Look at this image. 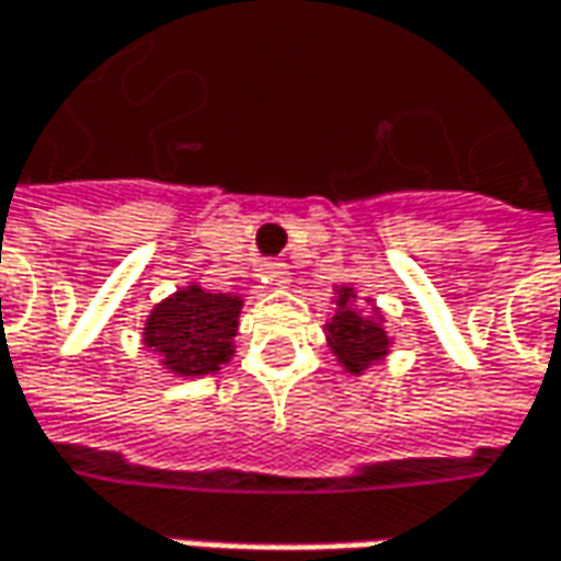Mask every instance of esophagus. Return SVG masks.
Listing matches in <instances>:
<instances>
[{
    "instance_id": "obj_1",
    "label": "esophagus",
    "mask_w": 561,
    "mask_h": 561,
    "mask_svg": "<svg viewBox=\"0 0 561 561\" xmlns=\"http://www.w3.org/2000/svg\"><path fill=\"white\" fill-rule=\"evenodd\" d=\"M262 280L271 284V287H284V284L290 280V265L280 262V259H271V262L262 265Z\"/></svg>"
}]
</instances>
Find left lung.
Instances as JSON below:
<instances>
[{"mask_svg": "<svg viewBox=\"0 0 561 561\" xmlns=\"http://www.w3.org/2000/svg\"><path fill=\"white\" fill-rule=\"evenodd\" d=\"M353 296V290H343L340 296V312L331 318L328 324V336H331V346H334L336 358L346 365V371H362L368 368L371 362L387 353L390 340L383 334V328L375 324V321H365L362 314L346 309V299Z\"/></svg>", "mask_w": 561, "mask_h": 561, "instance_id": "1", "label": "left lung"}]
</instances>
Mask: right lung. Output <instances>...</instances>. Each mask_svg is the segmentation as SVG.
Listing matches in <instances>:
<instances>
[{
  "label": "right lung",
  "instance_id": "add662e5",
  "mask_svg": "<svg viewBox=\"0 0 561 561\" xmlns=\"http://www.w3.org/2000/svg\"><path fill=\"white\" fill-rule=\"evenodd\" d=\"M237 296L186 287L149 314L146 346H152L174 375H211L233 353L230 336L237 334Z\"/></svg>",
  "mask_w": 561,
  "mask_h": 561
}]
</instances>
